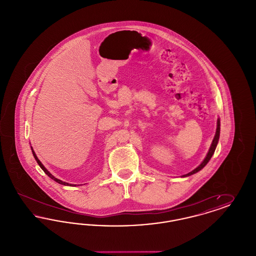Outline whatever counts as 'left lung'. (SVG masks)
<instances>
[{
	"label": "left lung",
	"instance_id": "left-lung-1",
	"mask_svg": "<svg viewBox=\"0 0 256 256\" xmlns=\"http://www.w3.org/2000/svg\"><path fill=\"white\" fill-rule=\"evenodd\" d=\"M220 118H218V120H217V128H216V134H215V136H214V138H213V141H212V143H211V146L209 148V150H208V152H207L206 156V158L204 159V161L196 168L194 170H192V172H188V174H183L182 176V178H186V176H192V174H194L196 172H200V170H202V168H204V166L206 165L207 163L209 162V160L211 159L212 158V156L214 154V152H215V150H216V146L218 145V142H219V138H220Z\"/></svg>",
	"mask_w": 256,
	"mask_h": 256
}]
</instances>
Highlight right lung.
<instances>
[{"label":"right lung","instance_id":"1","mask_svg":"<svg viewBox=\"0 0 256 256\" xmlns=\"http://www.w3.org/2000/svg\"><path fill=\"white\" fill-rule=\"evenodd\" d=\"M32 148V154H34V158L36 160L37 163H38V165L40 166V168L42 169V170H44V172L52 180H54L56 182L60 183V184H62V185H65V186H76V184H71V183L65 182H62L60 180H58V178H54L50 172L49 170H47L46 168H45V166L41 163V161L38 159V158L36 156V152H34V148H32V146H30Z\"/></svg>","mask_w":256,"mask_h":256}]
</instances>
